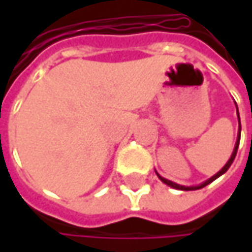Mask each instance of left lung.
Here are the masks:
<instances>
[{
    "instance_id": "left-lung-1",
    "label": "left lung",
    "mask_w": 252,
    "mask_h": 252,
    "mask_svg": "<svg viewBox=\"0 0 252 252\" xmlns=\"http://www.w3.org/2000/svg\"><path fill=\"white\" fill-rule=\"evenodd\" d=\"M236 111H238V108H236ZM238 121H239V114H238ZM239 138H241V121H239V132H238V138H236V143H235V149H233V152H232V156H230V159L227 160V163L216 174V175H213L212 178H209L207 181H204L203 184H200V185H195V187H185V185H179V184H175V182H172V181H169V179H166V178H162V176L159 175L158 172V176H159V179L163 182V184H166V185H169V187H172V188H175V189H184V191H191V189H200V188H203V187H206V185H209L210 182H213L215 179H218L220 175H223L225 172H226L227 169L230 168V165H232V162H233V159H235V156H236V152H238V146H239Z\"/></svg>"
}]
</instances>
